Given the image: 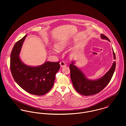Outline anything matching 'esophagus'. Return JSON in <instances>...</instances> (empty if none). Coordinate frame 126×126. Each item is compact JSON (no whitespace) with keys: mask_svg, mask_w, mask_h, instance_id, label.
<instances>
[{"mask_svg":"<svg viewBox=\"0 0 126 126\" xmlns=\"http://www.w3.org/2000/svg\"><path fill=\"white\" fill-rule=\"evenodd\" d=\"M60 65H61V66L62 67H64V66H65L66 65V63H65L64 62H63V61H61V62H60Z\"/></svg>","mask_w":126,"mask_h":126,"instance_id":"1","label":"esophagus"}]
</instances>
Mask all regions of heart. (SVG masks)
<instances>
[{
    "label": "heart",
    "mask_w": 126,
    "mask_h": 126,
    "mask_svg": "<svg viewBox=\"0 0 126 126\" xmlns=\"http://www.w3.org/2000/svg\"><path fill=\"white\" fill-rule=\"evenodd\" d=\"M68 45V43L66 42H60L56 43L55 45L56 49L59 51H62L65 49Z\"/></svg>",
    "instance_id": "obj_1"
}]
</instances>
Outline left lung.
Wrapping results in <instances>:
<instances>
[{
  "label": "left lung",
  "mask_w": 126,
  "mask_h": 126,
  "mask_svg": "<svg viewBox=\"0 0 126 126\" xmlns=\"http://www.w3.org/2000/svg\"><path fill=\"white\" fill-rule=\"evenodd\" d=\"M101 38L110 42L107 36L101 34ZM114 59H116L115 53L113 50ZM72 62L69 65L71 79L74 87L80 94L87 96L96 94L103 90L110 81L114 72L116 63L113 62L110 69L102 77L96 80H90L87 79L80 70L74 65Z\"/></svg>",
  "instance_id": "obj_1"
}]
</instances>
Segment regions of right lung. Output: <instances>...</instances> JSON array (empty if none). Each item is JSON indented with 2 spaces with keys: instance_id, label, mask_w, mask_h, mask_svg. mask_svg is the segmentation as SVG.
Here are the masks:
<instances>
[{
  "instance_id": "right-lung-1",
  "label": "right lung",
  "mask_w": 126,
  "mask_h": 126,
  "mask_svg": "<svg viewBox=\"0 0 126 126\" xmlns=\"http://www.w3.org/2000/svg\"><path fill=\"white\" fill-rule=\"evenodd\" d=\"M26 34L15 45L11 54L10 69L16 82L30 94L42 95L53 86L55 75L60 68L59 62H46L41 65L30 66L24 64L19 55Z\"/></svg>"
}]
</instances>
